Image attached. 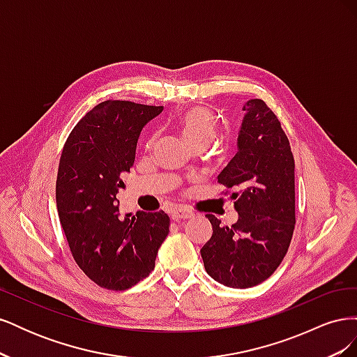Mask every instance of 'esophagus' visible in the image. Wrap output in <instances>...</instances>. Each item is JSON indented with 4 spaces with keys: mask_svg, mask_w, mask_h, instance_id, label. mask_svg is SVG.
I'll return each instance as SVG.
<instances>
[{
    "mask_svg": "<svg viewBox=\"0 0 357 357\" xmlns=\"http://www.w3.org/2000/svg\"><path fill=\"white\" fill-rule=\"evenodd\" d=\"M192 215V213L189 211V210H186V208H181V207H178V208H174L171 211V219L172 220H181V219H189Z\"/></svg>",
    "mask_w": 357,
    "mask_h": 357,
    "instance_id": "esophagus-1",
    "label": "esophagus"
}]
</instances>
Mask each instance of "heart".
<instances>
[{
	"label": "heart",
	"mask_w": 357,
	"mask_h": 357,
	"mask_svg": "<svg viewBox=\"0 0 357 357\" xmlns=\"http://www.w3.org/2000/svg\"><path fill=\"white\" fill-rule=\"evenodd\" d=\"M176 123L190 146L205 147L218 134L219 119L207 107H192L178 114Z\"/></svg>",
	"instance_id": "obj_1"
}]
</instances>
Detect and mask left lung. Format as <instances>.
I'll return each mask as SVG.
<instances>
[{"label": "left lung", "mask_w": 357, "mask_h": 357, "mask_svg": "<svg viewBox=\"0 0 357 357\" xmlns=\"http://www.w3.org/2000/svg\"><path fill=\"white\" fill-rule=\"evenodd\" d=\"M238 152L218 176L234 199L238 220L228 226L213 214V235L201 248L205 271L228 287L265 282L284 259L295 229V159L282 123L262 100H250Z\"/></svg>", "instance_id": "8db88e82"}]
</instances>
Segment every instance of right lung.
I'll return each mask as SVG.
<instances>
[{"mask_svg": "<svg viewBox=\"0 0 357 357\" xmlns=\"http://www.w3.org/2000/svg\"><path fill=\"white\" fill-rule=\"evenodd\" d=\"M164 107L109 100L74 126L63 146L56 205L75 264L93 283L126 290L153 271L169 232L164 211L119 219L116 195L131 171L138 137Z\"/></svg>", "mask_w": 357, "mask_h": 357, "instance_id": "obj_1", "label": "right lung"}]
</instances>
